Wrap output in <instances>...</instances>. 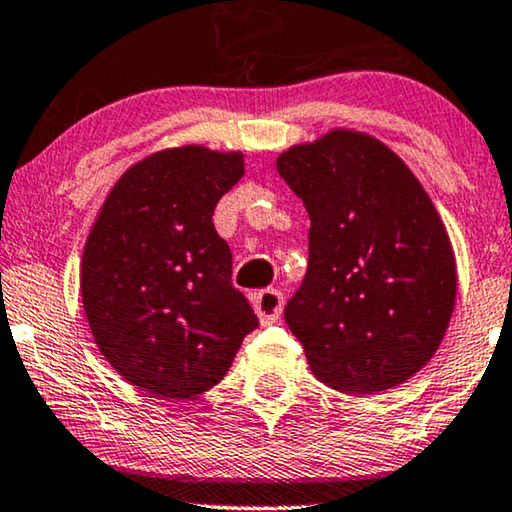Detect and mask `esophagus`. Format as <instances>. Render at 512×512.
<instances>
[{
    "instance_id": "obj_1",
    "label": "esophagus",
    "mask_w": 512,
    "mask_h": 512,
    "mask_svg": "<svg viewBox=\"0 0 512 512\" xmlns=\"http://www.w3.org/2000/svg\"><path fill=\"white\" fill-rule=\"evenodd\" d=\"M254 310L261 319L263 326L275 324V321L282 317L284 310V296L277 289H265L254 296Z\"/></svg>"
}]
</instances>
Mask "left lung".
Here are the masks:
<instances>
[{"label":"left lung","mask_w":512,"mask_h":512,"mask_svg":"<svg viewBox=\"0 0 512 512\" xmlns=\"http://www.w3.org/2000/svg\"><path fill=\"white\" fill-rule=\"evenodd\" d=\"M277 172L310 214V263L284 319L326 387L394 389L443 342L457 298L447 230L410 167L380 139L331 130Z\"/></svg>","instance_id":"8db88e82"}]
</instances>
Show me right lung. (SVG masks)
<instances>
[{"label": "right lung", "instance_id": "obj_1", "mask_svg": "<svg viewBox=\"0 0 512 512\" xmlns=\"http://www.w3.org/2000/svg\"><path fill=\"white\" fill-rule=\"evenodd\" d=\"M244 174L240 151L188 144L139 160L90 230L81 300L118 375L160 398H193L223 380L258 319L230 284L233 254L216 202Z\"/></svg>", "mask_w": 512, "mask_h": 512}]
</instances>
